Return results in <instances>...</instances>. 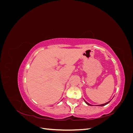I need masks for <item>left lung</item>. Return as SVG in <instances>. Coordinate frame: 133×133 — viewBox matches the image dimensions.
Masks as SVG:
<instances>
[{
	"label": "left lung",
	"mask_w": 133,
	"mask_h": 133,
	"mask_svg": "<svg viewBox=\"0 0 133 133\" xmlns=\"http://www.w3.org/2000/svg\"><path fill=\"white\" fill-rule=\"evenodd\" d=\"M84 102H85V103L87 104V105H90V106H93L92 105H91V104H90L89 103H88V102H87L84 99ZM111 101V100H110V101H109V102H108L107 103H104V104H100V105H96V106H99V107H103V106H104V105H106L107 104H108Z\"/></svg>",
	"instance_id": "left-lung-1"
}]
</instances>
